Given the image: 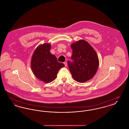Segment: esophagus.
<instances>
[{
  "mask_svg": "<svg viewBox=\"0 0 129 129\" xmlns=\"http://www.w3.org/2000/svg\"><path fill=\"white\" fill-rule=\"evenodd\" d=\"M64 65H65V67H66V66H67V62H64Z\"/></svg>",
  "mask_w": 129,
  "mask_h": 129,
  "instance_id": "1",
  "label": "esophagus"
}]
</instances>
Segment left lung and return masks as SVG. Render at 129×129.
I'll return each instance as SVG.
<instances>
[{
    "label": "left lung",
    "mask_w": 129,
    "mask_h": 129,
    "mask_svg": "<svg viewBox=\"0 0 129 129\" xmlns=\"http://www.w3.org/2000/svg\"><path fill=\"white\" fill-rule=\"evenodd\" d=\"M73 61H68L69 70L74 80L79 83L92 78L99 64L98 56L95 50L86 41L80 40L72 43Z\"/></svg>",
    "instance_id": "8db88e82"
}]
</instances>
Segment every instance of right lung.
Wrapping results in <instances>:
<instances>
[{
	"mask_svg": "<svg viewBox=\"0 0 129 129\" xmlns=\"http://www.w3.org/2000/svg\"><path fill=\"white\" fill-rule=\"evenodd\" d=\"M51 47V44L47 43L39 45L35 50L31 61V68L34 75L46 83L55 80L58 71L65 66L50 53Z\"/></svg>",
	"mask_w": 129,
	"mask_h": 129,
	"instance_id": "obj_1",
	"label": "right lung"
}]
</instances>
